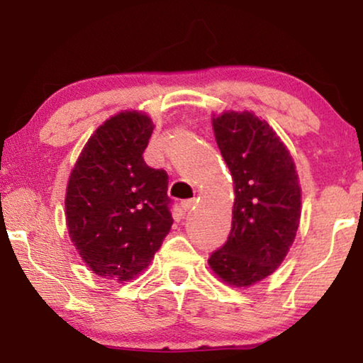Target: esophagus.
Listing matches in <instances>:
<instances>
[{
  "mask_svg": "<svg viewBox=\"0 0 363 363\" xmlns=\"http://www.w3.org/2000/svg\"><path fill=\"white\" fill-rule=\"evenodd\" d=\"M193 205H195V200H183L180 203V206H182L183 211H190L191 208H193Z\"/></svg>",
  "mask_w": 363,
  "mask_h": 363,
  "instance_id": "34e87169",
  "label": "esophagus"
}]
</instances>
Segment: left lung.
<instances>
[{
	"label": "left lung",
	"mask_w": 363,
	"mask_h": 363,
	"mask_svg": "<svg viewBox=\"0 0 363 363\" xmlns=\"http://www.w3.org/2000/svg\"><path fill=\"white\" fill-rule=\"evenodd\" d=\"M213 130L235 183V205L230 236L208 262L226 284L247 287L271 276L294 242L299 178L284 143L255 113H221Z\"/></svg>",
	"instance_id": "obj_1"
}]
</instances>
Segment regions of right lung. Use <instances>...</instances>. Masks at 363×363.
Returning <instances> with one entry per match:
<instances>
[{"label":"right lung","instance_id":"right-lung-1","mask_svg":"<svg viewBox=\"0 0 363 363\" xmlns=\"http://www.w3.org/2000/svg\"><path fill=\"white\" fill-rule=\"evenodd\" d=\"M152 132L145 113H117L89 138L69 177V236L82 261L106 279L140 274L172 228L167 172L142 157Z\"/></svg>","mask_w":363,"mask_h":363}]
</instances>
